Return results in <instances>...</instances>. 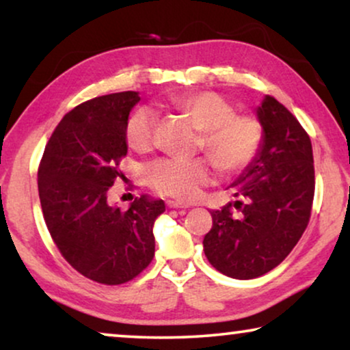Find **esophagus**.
<instances>
[{"label":"esophagus","instance_id":"esophagus-1","mask_svg":"<svg viewBox=\"0 0 350 350\" xmlns=\"http://www.w3.org/2000/svg\"><path fill=\"white\" fill-rule=\"evenodd\" d=\"M167 205H169V208H189V205L178 202V200H167Z\"/></svg>","mask_w":350,"mask_h":350}]
</instances>
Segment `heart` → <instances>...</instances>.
I'll return each instance as SVG.
<instances>
[{"label":"heart","instance_id":"obj_1","mask_svg":"<svg viewBox=\"0 0 350 350\" xmlns=\"http://www.w3.org/2000/svg\"><path fill=\"white\" fill-rule=\"evenodd\" d=\"M170 105L185 113L202 131L200 150L226 174H236L255 159L261 146L262 129L256 118L237 114L234 105L217 92H186L172 97ZM156 116L150 108L140 107L126 124L127 145L135 151L152 146ZM215 178L213 164L198 159H159L146 169V181L156 193L189 202L198 199L204 186Z\"/></svg>","mask_w":350,"mask_h":350}]
</instances>
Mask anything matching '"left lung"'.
<instances>
[{
  "instance_id": "8db88e82",
  "label": "left lung",
  "mask_w": 350,
  "mask_h": 350,
  "mask_svg": "<svg viewBox=\"0 0 350 350\" xmlns=\"http://www.w3.org/2000/svg\"><path fill=\"white\" fill-rule=\"evenodd\" d=\"M256 116L260 151L229 186L237 200L213 210L204 237L210 265L241 280L266 274L288 256L308 228L315 189L312 145L298 119L271 95Z\"/></svg>"
}]
</instances>
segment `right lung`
Instances as JSON below:
<instances>
[{
	"label": "right lung",
	"mask_w": 350,
	"mask_h": 350,
	"mask_svg": "<svg viewBox=\"0 0 350 350\" xmlns=\"http://www.w3.org/2000/svg\"><path fill=\"white\" fill-rule=\"evenodd\" d=\"M138 92L102 95L66 113L55 127L40 169L44 221L62 256L90 280L126 284L154 256L152 226L164 200L143 194L126 212L108 204V189L124 178L126 124Z\"/></svg>",
	"instance_id": "obj_1"
}]
</instances>
